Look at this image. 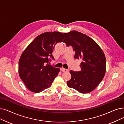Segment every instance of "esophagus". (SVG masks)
Returning a JSON list of instances; mask_svg holds the SVG:
<instances>
[{
    "label": "esophagus",
    "mask_w": 124,
    "mask_h": 124,
    "mask_svg": "<svg viewBox=\"0 0 124 124\" xmlns=\"http://www.w3.org/2000/svg\"><path fill=\"white\" fill-rule=\"evenodd\" d=\"M61 70L63 72H67V71H68V70L67 69H65L64 68H61Z\"/></svg>",
    "instance_id": "1"
}]
</instances>
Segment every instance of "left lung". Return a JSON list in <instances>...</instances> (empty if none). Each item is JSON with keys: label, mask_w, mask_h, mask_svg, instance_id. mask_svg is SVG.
<instances>
[{"label": "left lung", "mask_w": 124, "mask_h": 124, "mask_svg": "<svg viewBox=\"0 0 124 124\" xmlns=\"http://www.w3.org/2000/svg\"><path fill=\"white\" fill-rule=\"evenodd\" d=\"M63 42L73 47L74 58L82 61L80 71H70L71 78L67 81V85L83 94L92 92L105 74L106 58L103 51L92 39L75 30L66 33Z\"/></svg>", "instance_id": "1"}]
</instances>
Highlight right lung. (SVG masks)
<instances>
[{
    "label": "right lung",
    "instance_id": "add662e5",
    "mask_svg": "<svg viewBox=\"0 0 124 124\" xmlns=\"http://www.w3.org/2000/svg\"><path fill=\"white\" fill-rule=\"evenodd\" d=\"M66 33L46 32L37 36L21 55L19 74L29 90L39 93L50 87L60 69L47 63L55 45L63 41Z\"/></svg>",
    "mask_w": 124,
    "mask_h": 124
}]
</instances>
